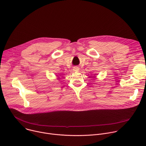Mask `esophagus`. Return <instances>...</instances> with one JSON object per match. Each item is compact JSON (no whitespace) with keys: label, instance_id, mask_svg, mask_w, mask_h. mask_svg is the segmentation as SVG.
Returning <instances> with one entry per match:
<instances>
[{"label":"esophagus","instance_id":"34e87169","mask_svg":"<svg viewBox=\"0 0 146 146\" xmlns=\"http://www.w3.org/2000/svg\"><path fill=\"white\" fill-rule=\"evenodd\" d=\"M74 71H78L79 70V68L78 67H77V66H74L73 68V69Z\"/></svg>","mask_w":146,"mask_h":146}]
</instances>
